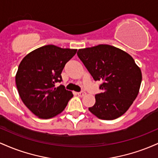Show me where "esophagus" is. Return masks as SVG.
Here are the masks:
<instances>
[{
	"instance_id": "esophagus-1",
	"label": "esophagus",
	"mask_w": 158,
	"mask_h": 158,
	"mask_svg": "<svg viewBox=\"0 0 158 158\" xmlns=\"http://www.w3.org/2000/svg\"><path fill=\"white\" fill-rule=\"evenodd\" d=\"M77 94H78V96H79V97H84L85 94H86V93H85V91H80V92H78Z\"/></svg>"
}]
</instances>
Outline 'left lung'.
<instances>
[{
	"label": "left lung",
	"instance_id": "left-lung-1",
	"mask_svg": "<svg viewBox=\"0 0 158 158\" xmlns=\"http://www.w3.org/2000/svg\"><path fill=\"white\" fill-rule=\"evenodd\" d=\"M77 56L95 81H100V94L88 108L98 118L117 119L126 112L139 93L140 69L129 54L108 44L80 49Z\"/></svg>",
	"mask_w": 158,
	"mask_h": 158
}]
</instances>
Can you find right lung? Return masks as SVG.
Here are the masks:
<instances>
[{"mask_svg":"<svg viewBox=\"0 0 158 158\" xmlns=\"http://www.w3.org/2000/svg\"><path fill=\"white\" fill-rule=\"evenodd\" d=\"M77 50L46 45L30 52L20 63L15 76L18 91L24 105L42 119L63 111L73 94L60 85L61 72Z\"/></svg>","mask_w":158,"mask_h":158,"instance_id":"obj_1","label":"right lung"}]
</instances>
